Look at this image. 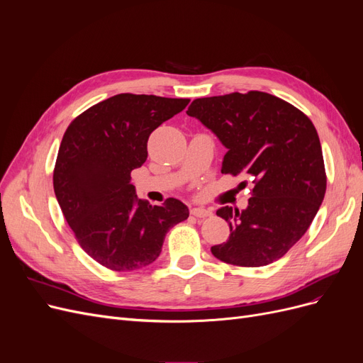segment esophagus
I'll use <instances>...</instances> for the list:
<instances>
[{"mask_svg":"<svg viewBox=\"0 0 363 363\" xmlns=\"http://www.w3.org/2000/svg\"><path fill=\"white\" fill-rule=\"evenodd\" d=\"M191 213L196 218H207V216H212V211H208V208L204 207H192L191 208Z\"/></svg>","mask_w":363,"mask_h":363,"instance_id":"obj_1","label":"esophagus"}]
</instances>
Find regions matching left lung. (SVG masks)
I'll use <instances>...</instances> for the list:
<instances>
[{"mask_svg":"<svg viewBox=\"0 0 363 363\" xmlns=\"http://www.w3.org/2000/svg\"><path fill=\"white\" fill-rule=\"evenodd\" d=\"M188 113L227 148L223 174L252 183L248 207L218 208L230 225L212 255L230 265L265 267L311 227L325 194L323 150L312 121L292 104L251 91L194 100Z\"/></svg>","mask_w":363,"mask_h":363,"instance_id":"obj_1","label":"left lung"}]
</instances>
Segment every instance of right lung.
<instances>
[{
  "label": "right lung",
  "instance_id": "obj_1",
  "mask_svg": "<svg viewBox=\"0 0 363 363\" xmlns=\"http://www.w3.org/2000/svg\"><path fill=\"white\" fill-rule=\"evenodd\" d=\"M186 98L119 94L77 116L65 131L54 194L80 247L113 271L155 262L168 230L189 216L180 200L138 199L131 171L147 160L152 130L188 106Z\"/></svg>",
  "mask_w": 363,
  "mask_h": 363
}]
</instances>
